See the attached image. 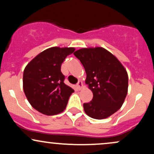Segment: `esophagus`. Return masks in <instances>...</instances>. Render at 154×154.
Masks as SVG:
<instances>
[{"label":"esophagus","instance_id":"34e87169","mask_svg":"<svg viewBox=\"0 0 154 154\" xmlns=\"http://www.w3.org/2000/svg\"><path fill=\"white\" fill-rule=\"evenodd\" d=\"M77 88L78 90H81V88H82V82H80V81H79L78 82H77Z\"/></svg>","mask_w":154,"mask_h":154}]
</instances>
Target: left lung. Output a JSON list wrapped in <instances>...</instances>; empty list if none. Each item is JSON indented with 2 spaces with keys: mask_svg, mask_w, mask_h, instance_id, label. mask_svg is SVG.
<instances>
[{
  "mask_svg": "<svg viewBox=\"0 0 154 154\" xmlns=\"http://www.w3.org/2000/svg\"><path fill=\"white\" fill-rule=\"evenodd\" d=\"M74 55L84 66L85 83L93 99L83 104L85 112L96 119H106L121 108L128 94V75L119 61L100 47L82 48Z\"/></svg>",
  "mask_w": 154,
  "mask_h": 154,
  "instance_id": "1",
  "label": "left lung"
}]
</instances>
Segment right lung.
<instances>
[{"label": "right lung", "mask_w": 154, "mask_h": 154, "mask_svg": "<svg viewBox=\"0 0 154 154\" xmlns=\"http://www.w3.org/2000/svg\"><path fill=\"white\" fill-rule=\"evenodd\" d=\"M74 48L46 49L26 65L23 74V89L28 101L39 112L55 115L66 109L74 90L66 85L61 66Z\"/></svg>", "instance_id": "right-lung-1"}]
</instances>
